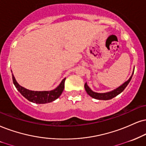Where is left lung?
I'll return each mask as SVG.
<instances>
[{"label": "left lung", "mask_w": 146, "mask_h": 146, "mask_svg": "<svg viewBox=\"0 0 146 146\" xmlns=\"http://www.w3.org/2000/svg\"><path fill=\"white\" fill-rule=\"evenodd\" d=\"M133 74L131 75L130 78H129L127 82H125V83H124L123 84H122L120 87L117 88L116 89L114 90V91H111V92L105 93H98L93 92V91H91V89L89 87V86L87 85V82H86L85 84H84V88H85V90H86V91H87V93L90 95V96L91 97V98H93L94 99H97V100H111V99L114 98V97H116V95L120 94V93L123 92L124 90H125V88L127 87V86L129 84V82L131 81V78H132Z\"/></svg>", "instance_id": "1"}]
</instances>
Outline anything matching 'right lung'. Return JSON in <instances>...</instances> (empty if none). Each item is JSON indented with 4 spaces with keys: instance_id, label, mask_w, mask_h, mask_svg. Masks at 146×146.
I'll use <instances>...</instances> for the list:
<instances>
[{
    "instance_id": "obj_1",
    "label": "right lung",
    "mask_w": 146,
    "mask_h": 146,
    "mask_svg": "<svg viewBox=\"0 0 146 146\" xmlns=\"http://www.w3.org/2000/svg\"><path fill=\"white\" fill-rule=\"evenodd\" d=\"M12 78L13 84L18 91L20 92L21 95L29 100L30 102H34L36 104H46L53 102L60 96L64 89V82L66 78L63 79L60 84L56 89L50 91H34L25 89L19 85L16 81L15 77L12 74Z\"/></svg>"
}]
</instances>
